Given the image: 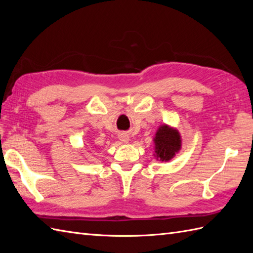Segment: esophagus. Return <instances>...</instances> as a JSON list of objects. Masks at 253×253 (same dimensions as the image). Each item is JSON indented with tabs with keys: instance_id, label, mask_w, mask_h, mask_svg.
<instances>
[{
	"instance_id": "obj_1",
	"label": "esophagus",
	"mask_w": 253,
	"mask_h": 253,
	"mask_svg": "<svg viewBox=\"0 0 253 253\" xmlns=\"http://www.w3.org/2000/svg\"><path fill=\"white\" fill-rule=\"evenodd\" d=\"M120 139H121L123 142H128V141H129V137H128V135H126V133H121Z\"/></svg>"
}]
</instances>
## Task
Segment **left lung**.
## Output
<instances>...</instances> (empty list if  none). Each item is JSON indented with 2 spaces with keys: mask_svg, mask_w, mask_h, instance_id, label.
<instances>
[{
  "mask_svg": "<svg viewBox=\"0 0 253 253\" xmlns=\"http://www.w3.org/2000/svg\"><path fill=\"white\" fill-rule=\"evenodd\" d=\"M153 141L155 144L154 155L162 162H168L173 159L181 148V139L178 130L168 125L160 126Z\"/></svg>",
  "mask_w": 253,
  "mask_h": 253,
  "instance_id": "1",
  "label": "left lung"
}]
</instances>
